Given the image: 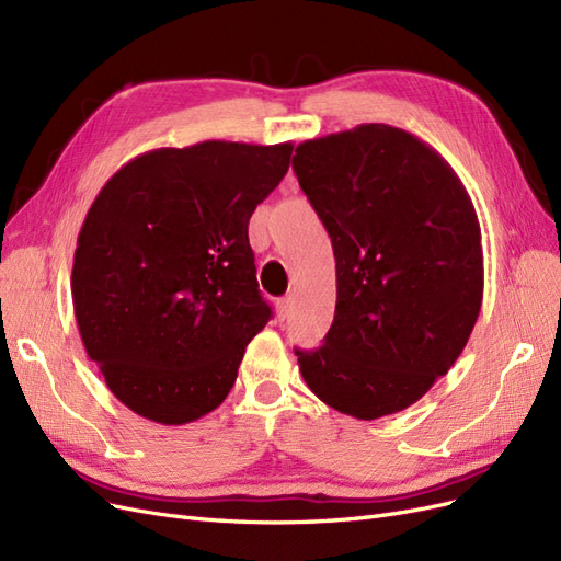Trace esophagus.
I'll return each mask as SVG.
<instances>
[{"instance_id":"esophagus-1","label":"esophagus","mask_w":561,"mask_h":561,"mask_svg":"<svg viewBox=\"0 0 561 561\" xmlns=\"http://www.w3.org/2000/svg\"><path fill=\"white\" fill-rule=\"evenodd\" d=\"M288 314H291V298L277 300V317H279V321L288 319Z\"/></svg>"}]
</instances>
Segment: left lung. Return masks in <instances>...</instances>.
Listing matches in <instances>:
<instances>
[{
	"mask_svg": "<svg viewBox=\"0 0 561 561\" xmlns=\"http://www.w3.org/2000/svg\"><path fill=\"white\" fill-rule=\"evenodd\" d=\"M294 170L331 234L337 279L323 345L296 350L300 375L350 417L401 412L455 366L480 314L471 195L436 149L385 123L298 144Z\"/></svg>",
	"mask_w": 561,
	"mask_h": 561,
	"instance_id": "8db88e82",
	"label": "left lung"
}]
</instances>
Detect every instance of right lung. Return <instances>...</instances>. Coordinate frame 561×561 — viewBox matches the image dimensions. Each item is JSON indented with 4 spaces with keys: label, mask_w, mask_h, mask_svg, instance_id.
Returning a JSON list of instances; mask_svg holds the SVG:
<instances>
[{
    "label": "right lung",
    "mask_w": 561,
    "mask_h": 561,
    "mask_svg": "<svg viewBox=\"0 0 561 561\" xmlns=\"http://www.w3.org/2000/svg\"><path fill=\"white\" fill-rule=\"evenodd\" d=\"M294 144L207 139L133 158L81 226L71 300L88 356L139 417L179 426L219 408L270 307L249 219Z\"/></svg>",
    "instance_id": "add662e5"
}]
</instances>
